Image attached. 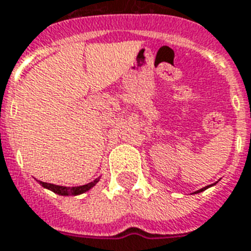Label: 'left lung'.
Segmentation results:
<instances>
[{
    "label": "left lung",
    "instance_id": "1",
    "mask_svg": "<svg viewBox=\"0 0 251 251\" xmlns=\"http://www.w3.org/2000/svg\"><path fill=\"white\" fill-rule=\"evenodd\" d=\"M215 184V183H213ZM209 186H212V184H209ZM209 186H205V187H203V188H200V190H198V191H195L194 192V194H199V192H201V191H204V190H207V188L209 187Z\"/></svg>",
    "mask_w": 251,
    "mask_h": 251
}]
</instances>
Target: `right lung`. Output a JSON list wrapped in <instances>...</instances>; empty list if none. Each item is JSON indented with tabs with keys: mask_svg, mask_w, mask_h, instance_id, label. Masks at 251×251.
Segmentation results:
<instances>
[{
	"mask_svg": "<svg viewBox=\"0 0 251 251\" xmlns=\"http://www.w3.org/2000/svg\"><path fill=\"white\" fill-rule=\"evenodd\" d=\"M39 183L42 184L44 188H48V190H51L57 195L61 196H69V195H81L83 192L89 191L91 187H94L95 184L99 182V178L94 179L90 183L82 184V186H75V187H67V186H57V184H52V183H46V182H42V180H38Z\"/></svg>",
	"mask_w": 251,
	"mask_h": 251,
	"instance_id": "obj_1",
	"label": "right lung"
}]
</instances>
